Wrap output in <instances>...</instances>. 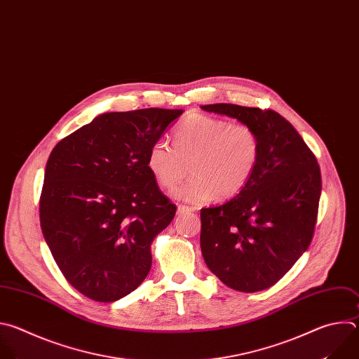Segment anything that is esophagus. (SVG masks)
<instances>
[{
  "mask_svg": "<svg viewBox=\"0 0 359 359\" xmlns=\"http://www.w3.org/2000/svg\"><path fill=\"white\" fill-rule=\"evenodd\" d=\"M189 212H194V208H191V206H187V205H178V215H182V213H189Z\"/></svg>",
  "mask_w": 359,
  "mask_h": 359,
  "instance_id": "obj_1",
  "label": "esophagus"
}]
</instances>
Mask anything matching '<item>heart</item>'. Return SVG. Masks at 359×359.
Masks as SVG:
<instances>
[{
	"instance_id": "1",
	"label": "heart",
	"mask_w": 359,
	"mask_h": 359,
	"mask_svg": "<svg viewBox=\"0 0 359 359\" xmlns=\"http://www.w3.org/2000/svg\"><path fill=\"white\" fill-rule=\"evenodd\" d=\"M262 157V140L249 124L202 113L189 114L174 131L172 146L156 141L147 165L164 189H174L188 175L194 178L175 191L187 202L206 203L239 195L255 175Z\"/></svg>"
}]
</instances>
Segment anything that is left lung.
Here are the masks:
<instances>
[{
  "instance_id": "8db88e82",
  "label": "left lung",
  "mask_w": 359,
  "mask_h": 359,
  "mask_svg": "<svg viewBox=\"0 0 359 359\" xmlns=\"http://www.w3.org/2000/svg\"><path fill=\"white\" fill-rule=\"evenodd\" d=\"M201 109L252 126L262 140L260 163L248 187L221 205L201 209L203 260L233 290L269 289L313 241L320 165L292 123L274 110L231 103Z\"/></svg>"
}]
</instances>
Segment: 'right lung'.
<instances>
[{
	"mask_svg": "<svg viewBox=\"0 0 359 359\" xmlns=\"http://www.w3.org/2000/svg\"><path fill=\"white\" fill-rule=\"evenodd\" d=\"M182 110L104 113L62 138L45 168L39 219L72 287L111 303L147 277L151 245L177 206L147 165L151 146Z\"/></svg>",
	"mask_w": 359,
	"mask_h": 359,
	"instance_id": "add662e5",
	"label": "right lung"
}]
</instances>
